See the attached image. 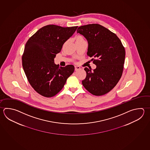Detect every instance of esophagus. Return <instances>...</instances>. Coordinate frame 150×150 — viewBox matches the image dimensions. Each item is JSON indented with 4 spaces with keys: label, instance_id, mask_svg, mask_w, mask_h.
<instances>
[{
    "label": "esophagus",
    "instance_id": "esophagus-1",
    "mask_svg": "<svg viewBox=\"0 0 150 150\" xmlns=\"http://www.w3.org/2000/svg\"><path fill=\"white\" fill-rule=\"evenodd\" d=\"M80 69V67L79 66H75V71H77Z\"/></svg>",
    "mask_w": 150,
    "mask_h": 150
}]
</instances>
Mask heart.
<instances>
[{"label":"heart","instance_id":"b5f03b06","mask_svg":"<svg viewBox=\"0 0 150 150\" xmlns=\"http://www.w3.org/2000/svg\"><path fill=\"white\" fill-rule=\"evenodd\" d=\"M75 43H79L82 42H84L85 40L84 38L82 35H77L76 37H75L74 38Z\"/></svg>","mask_w":150,"mask_h":150}]
</instances>
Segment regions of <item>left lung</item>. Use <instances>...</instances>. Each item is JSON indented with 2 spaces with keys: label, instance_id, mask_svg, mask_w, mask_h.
<instances>
[{
  "label": "left lung",
  "instance_id": "obj_1",
  "mask_svg": "<svg viewBox=\"0 0 150 150\" xmlns=\"http://www.w3.org/2000/svg\"><path fill=\"white\" fill-rule=\"evenodd\" d=\"M88 42L87 54L96 67L84 68L86 76L82 84L96 96L107 93L122 76L125 50L118 37L108 29L98 24L81 26L77 30Z\"/></svg>",
  "mask_w": 150,
  "mask_h": 150
}]
</instances>
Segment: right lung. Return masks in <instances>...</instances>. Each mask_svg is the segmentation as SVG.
<instances>
[{"instance_id": "obj_1", "label": "right lung", "mask_w": 150, "mask_h": 150, "mask_svg": "<svg viewBox=\"0 0 150 150\" xmlns=\"http://www.w3.org/2000/svg\"><path fill=\"white\" fill-rule=\"evenodd\" d=\"M77 27L45 26L26 43L22 57L23 69L32 87L40 95L54 96L73 73V65L59 67L54 64V59Z\"/></svg>"}]
</instances>
